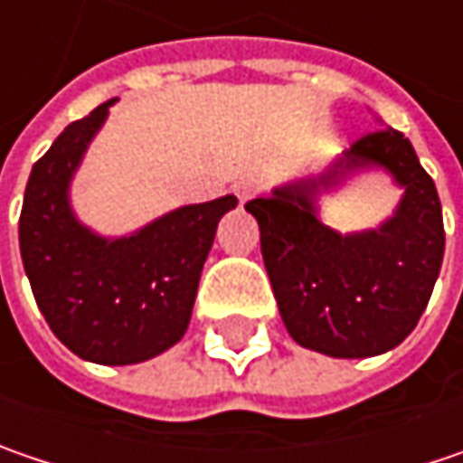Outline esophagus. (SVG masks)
Returning <instances> with one entry per match:
<instances>
[{
    "mask_svg": "<svg viewBox=\"0 0 463 463\" xmlns=\"http://www.w3.org/2000/svg\"><path fill=\"white\" fill-rule=\"evenodd\" d=\"M259 191H261V180H259L257 175H243L235 183V196L241 199V204L251 202Z\"/></svg>",
    "mask_w": 463,
    "mask_h": 463,
    "instance_id": "esophagus-1",
    "label": "esophagus"
}]
</instances>
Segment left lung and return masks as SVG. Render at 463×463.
<instances>
[{"label": "left lung", "mask_w": 463, "mask_h": 463, "mask_svg": "<svg viewBox=\"0 0 463 463\" xmlns=\"http://www.w3.org/2000/svg\"><path fill=\"white\" fill-rule=\"evenodd\" d=\"M367 169L388 172L404 196L380 229L343 236L324 225L316 202ZM246 212L257 217L272 293L298 345L367 359L417 327L440 275L446 231L438 188L403 133L372 130L319 175L278 185Z\"/></svg>", "instance_id": "left-lung-1"}]
</instances>
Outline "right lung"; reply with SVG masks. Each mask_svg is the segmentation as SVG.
<instances>
[{
	"label": "right lung",
	"mask_w": 463,
	"mask_h": 463,
	"mask_svg": "<svg viewBox=\"0 0 463 463\" xmlns=\"http://www.w3.org/2000/svg\"><path fill=\"white\" fill-rule=\"evenodd\" d=\"M118 99L70 123L33 165L20 212V257L52 333L86 362L120 367L165 354L185 335L222 196L173 209L141 231L104 238L70 206V183Z\"/></svg>",
	"instance_id": "add662e5"
}]
</instances>
